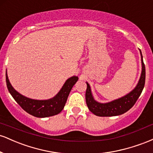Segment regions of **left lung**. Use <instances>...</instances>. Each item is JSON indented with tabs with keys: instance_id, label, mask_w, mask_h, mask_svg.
I'll return each instance as SVG.
<instances>
[{
	"instance_id": "left-lung-1",
	"label": "left lung",
	"mask_w": 153,
	"mask_h": 153,
	"mask_svg": "<svg viewBox=\"0 0 153 153\" xmlns=\"http://www.w3.org/2000/svg\"><path fill=\"white\" fill-rule=\"evenodd\" d=\"M140 52L141 55L142 62V72L140 80L134 88L125 96L119 99L113 100L110 102H98L94 99L90 85L88 82H86L87 89L85 92V101H86L88 108L94 114L99 116V117L119 116L127 112L134 106L143 90L145 82V67L140 50Z\"/></svg>"
}]
</instances>
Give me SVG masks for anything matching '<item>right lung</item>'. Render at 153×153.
I'll list each match as a JSON object with an SVG mask.
<instances>
[{
    "label": "right lung",
    "mask_w": 153,
    "mask_h": 153,
    "mask_svg": "<svg viewBox=\"0 0 153 153\" xmlns=\"http://www.w3.org/2000/svg\"><path fill=\"white\" fill-rule=\"evenodd\" d=\"M6 80L8 91L23 109L34 117L45 118L57 115L62 111L72 88L78 80V77L72 76L68 78L59 92L53 98L47 100L32 99L19 94L10 84L7 71Z\"/></svg>",
    "instance_id": "right-lung-1"
}]
</instances>
